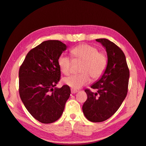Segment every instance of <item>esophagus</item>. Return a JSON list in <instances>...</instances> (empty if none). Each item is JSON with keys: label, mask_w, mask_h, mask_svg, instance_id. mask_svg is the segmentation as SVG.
Returning a JSON list of instances; mask_svg holds the SVG:
<instances>
[{"label": "esophagus", "mask_w": 146, "mask_h": 146, "mask_svg": "<svg viewBox=\"0 0 146 146\" xmlns=\"http://www.w3.org/2000/svg\"><path fill=\"white\" fill-rule=\"evenodd\" d=\"M77 92H78V91L77 90H73V89H71V93L72 94H75V93H77Z\"/></svg>", "instance_id": "obj_1"}]
</instances>
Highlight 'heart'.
<instances>
[{
  "label": "heart",
  "instance_id": "b5f03b06",
  "mask_svg": "<svg viewBox=\"0 0 146 146\" xmlns=\"http://www.w3.org/2000/svg\"><path fill=\"white\" fill-rule=\"evenodd\" d=\"M74 60L82 62L79 75L71 76L63 79L65 84L77 90L88 84L91 81L98 80L105 72L108 64L106 53L99 51L96 46L90 44H81L70 51ZM58 65L62 72L69 75L72 72V60L62 54L58 58Z\"/></svg>",
  "mask_w": 146,
  "mask_h": 146
}]
</instances>
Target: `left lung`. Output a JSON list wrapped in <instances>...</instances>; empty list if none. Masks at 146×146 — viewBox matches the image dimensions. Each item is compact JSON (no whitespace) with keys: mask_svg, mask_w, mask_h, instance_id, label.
I'll return each mask as SVG.
<instances>
[{"mask_svg":"<svg viewBox=\"0 0 146 146\" xmlns=\"http://www.w3.org/2000/svg\"><path fill=\"white\" fill-rule=\"evenodd\" d=\"M96 41L105 47L108 64L102 78L91 86L97 92L84 90L88 98L82 111L92 122H102L114 115L127 96L130 74L125 56L120 47L105 38Z\"/></svg>","mask_w":146,"mask_h":146,"instance_id":"obj_1","label":"left lung"}]
</instances>
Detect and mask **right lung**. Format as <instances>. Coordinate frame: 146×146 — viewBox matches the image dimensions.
<instances>
[{
	"label": "right lung",
	"mask_w": 146,
	"mask_h": 146,
	"mask_svg": "<svg viewBox=\"0 0 146 146\" xmlns=\"http://www.w3.org/2000/svg\"><path fill=\"white\" fill-rule=\"evenodd\" d=\"M67 46L58 40L43 41L29 51L19 70V93L36 120L51 123L60 118L70 94L69 86H55L60 80L58 58Z\"/></svg>",
	"instance_id": "add662e5"
}]
</instances>
